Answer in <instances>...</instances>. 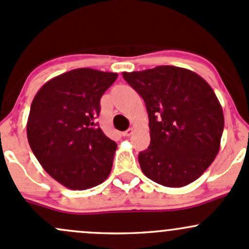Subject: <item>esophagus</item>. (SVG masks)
<instances>
[{
	"label": "esophagus",
	"instance_id": "esophagus-1",
	"mask_svg": "<svg viewBox=\"0 0 249 249\" xmlns=\"http://www.w3.org/2000/svg\"><path fill=\"white\" fill-rule=\"evenodd\" d=\"M132 134H133V129H132V128H129V129L124 130V132L122 133V135H124V136H129V135H132Z\"/></svg>",
	"mask_w": 249,
	"mask_h": 249
}]
</instances>
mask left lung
Returning a JSON list of instances; mask_svg holds the SVG:
<instances>
[{
    "mask_svg": "<svg viewBox=\"0 0 249 249\" xmlns=\"http://www.w3.org/2000/svg\"><path fill=\"white\" fill-rule=\"evenodd\" d=\"M122 74L148 113L151 143L139 153L143 175L168 188L198 179L220 151L224 127L210 85L196 72L171 65Z\"/></svg>",
    "mask_w": 249,
    "mask_h": 249,
    "instance_id": "8db88e82",
    "label": "left lung"
}]
</instances>
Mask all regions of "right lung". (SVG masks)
Masks as SVG:
<instances>
[{"label": "right lung", "instance_id": "right-lung-1", "mask_svg": "<svg viewBox=\"0 0 249 249\" xmlns=\"http://www.w3.org/2000/svg\"><path fill=\"white\" fill-rule=\"evenodd\" d=\"M117 73L74 69L45 83L34 97L27 139L42 168L71 190H87L110 175L117 145L96 117Z\"/></svg>", "mask_w": 249, "mask_h": 249}]
</instances>
